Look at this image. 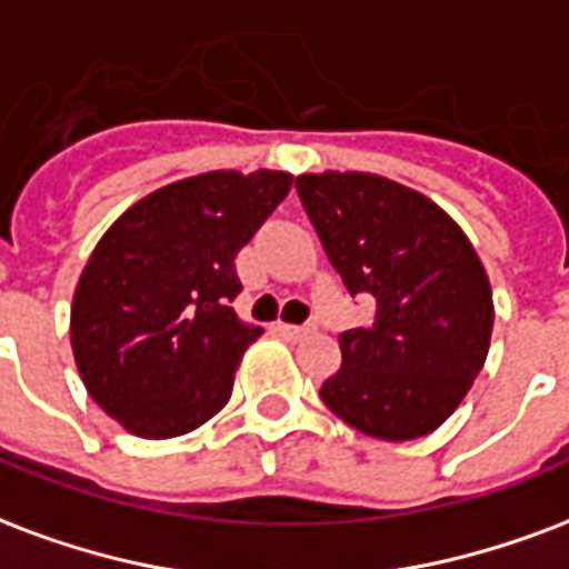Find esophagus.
Listing matches in <instances>:
<instances>
[{
    "label": "esophagus",
    "mask_w": 569,
    "mask_h": 569,
    "mask_svg": "<svg viewBox=\"0 0 569 569\" xmlns=\"http://www.w3.org/2000/svg\"><path fill=\"white\" fill-rule=\"evenodd\" d=\"M277 331L283 333L286 340H303L307 333H313L316 331V325H277Z\"/></svg>",
    "instance_id": "1"
}]
</instances>
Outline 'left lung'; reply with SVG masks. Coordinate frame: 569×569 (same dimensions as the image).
I'll return each instance as SVG.
<instances>
[{"instance_id": "8db88e82", "label": "left lung", "mask_w": 569, "mask_h": 569, "mask_svg": "<svg viewBox=\"0 0 569 569\" xmlns=\"http://www.w3.org/2000/svg\"><path fill=\"white\" fill-rule=\"evenodd\" d=\"M295 188L346 289L376 298L370 328L340 333L319 397L372 439L429 436L489 352L496 310L475 247L432 199L372 172H310Z\"/></svg>"}]
</instances>
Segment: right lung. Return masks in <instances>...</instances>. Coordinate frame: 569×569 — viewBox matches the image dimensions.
<instances>
[{"instance_id":"1","label":"right lung","mask_w":569,"mask_h":569,"mask_svg":"<svg viewBox=\"0 0 569 569\" xmlns=\"http://www.w3.org/2000/svg\"><path fill=\"white\" fill-rule=\"evenodd\" d=\"M292 188L289 172H202L154 190L112 223L82 268L71 349L82 385L140 439H176L232 397L262 328L229 303L238 250Z\"/></svg>"}]
</instances>
